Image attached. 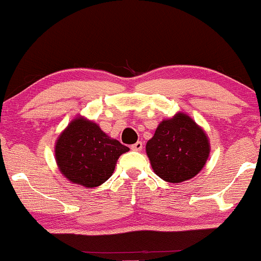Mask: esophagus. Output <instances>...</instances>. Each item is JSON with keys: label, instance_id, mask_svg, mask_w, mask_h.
<instances>
[{"label": "esophagus", "instance_id": "1", "mask_svg": "<svg viewBox=\"0 0 261 261\" xmlns=\"http://www.w3.org/2000/svg\"><path fill=\"white\" fill-rule=\"evenodd\" d=\"M142 148H143L142 141H137L136 143H134V145L131 146V149H134V151H141Z\"/></svg>", "mask_w": 261, "mask_h": 261}]
</instances>
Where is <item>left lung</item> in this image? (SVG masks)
I'll return each instance as SVG.
<instances>
[{
    "label": "left lung",
    "mask_w": 261,
    "mask_h": 261,
    "mask_svg": "<svg viewBox=\"0 0 261 261\" xmlns=\"http://www.w3.org/2000/svg\"><path fill=\"white\" fill-rule=\"evenodd\" d=\"M153 172L163 180L180 182L194 178L210 154L207 135L187 114L163 120L146 145Z\"/></svg>",
    "instance_id": "8db88e82"
}]
</instances>
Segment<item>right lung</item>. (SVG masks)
I'll use <instances>...</instances> for the list:
<instances>
[{
	"label": "right lung",
	"mask_w": 261,
	"mask_h": 261,
	"mask_svg": "<svg viewBox=\"0 0 261 261\" xmlns=\"http://www.w3.org/2000/svg\"><path fill=\"white\" fill-rule=\"evenodd\" d=\"M127 151L128 147L108 136L95 122L79 116L56 140L55 158L68 180L95 188L112 176L116 161Z\"/></svg>",
	"instance_id": "add662e5"
}]
</instances>
